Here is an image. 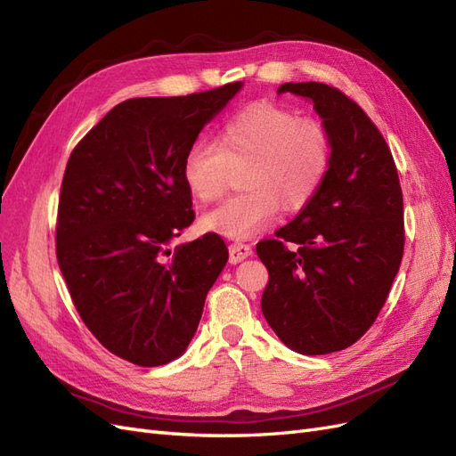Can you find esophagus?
<instances>
[{
    "instance_id": "obj_1",
    "label": "esophagus",
    "mask_w": 456,
    "mask_h": 456,
    "mask_svg": "<svg viewBox=\"0 0 456 456\" xmlns=\"http://www.w3.org/2000/svg\"><path fill=\"white\" fill-rule=\"evenodd\" d=\"M253 249L251 245L247 243H232L230 245V265H238V262L245 260L247 256H251Z\"/></svg>"
}]
</instances>
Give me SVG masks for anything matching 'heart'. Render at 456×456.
<instances>
[{"mask_svg": "<svg viewBox=\"0 0 456 456\" xmlns=\"http://www.w3.org/2000/svg\"><path fill=\"white\" fill-rule=\"evenodd\" d=\"M333 159L327 129L293 110L260 102L232 116L216 144L196 142L183 159L186 190L201 203L215 201L226 186L228 167L247 163L240 194L205 213L201 226L245 240L268 226L280 211L306 207L323 186Z\"/></svg>", "mask_w": 456, "mask_h": 456, "instance_id": "b5f03b06", "label": "heart"}]
</instances>
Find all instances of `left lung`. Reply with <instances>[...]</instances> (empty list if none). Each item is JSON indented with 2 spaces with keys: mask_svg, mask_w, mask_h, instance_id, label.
Returning <instances> with one entry per match:
<instances>
[{
  "mask_svg": "<svg viewBox=\"0 0 456 456\" xmlns=\"http://www.w3.org/2000/svg\"><path fill=\"white\" fill-rule=\"evenodd\" d=\"M283 93L314 104L333 159L297 218L256 243L270 273L260 308L287 348L322 355L362 338L388 298L403 256V196L388 144L346 94L317 81H289Z\"/></svg>",
  "mask_w": 456,
  "mask_h": 456,
  "instance_id": "left-lung-1",
  "label": "left lung"
}]
</instances>
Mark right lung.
I'll list each match as a JSON object with an SVG mask.
<instances>
[{"label":"right lung","instance_id":"obj_1","mask_svg":"<svg viewBox=\"0 0 456 456\" xmlns=\"http://www.w3.org/2000/svg\"><path fill=\"white\" fill-rule=\"evenodd\" d=\"M243 81L114 106L68 159L57 258L74 306L106 350L141 367L181 357L228 260L218 233L171 247L194 223L183 159Z\"/></svg>","mask_w":456,"mask_h":456}]
</instances>
